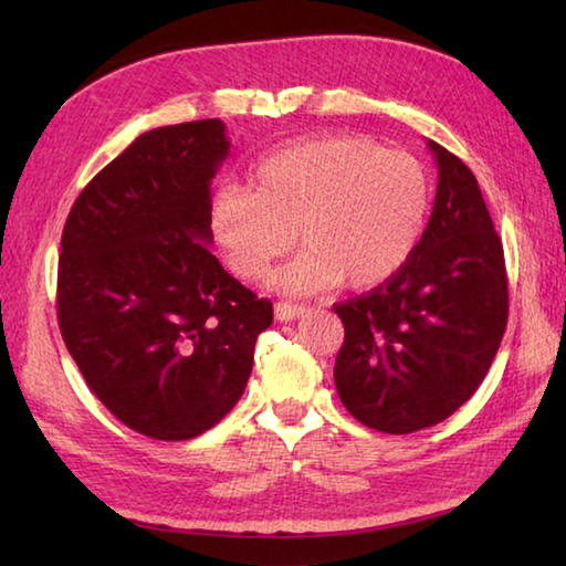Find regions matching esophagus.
I'll return each instance as SVG.
<instances>
[{"mask_svg": "<svg viewBox=\"0 0 566 566\" xmlns=\"http://www.w3.org/2000/svg\"><path fill=\"white\" fill-rule=\"evenodd\" d=\"M303 311H305L303 305H298V303H285V301H277L275 308H273L275 321H293V318L303 316Z\"/></svg>", "mask_w": 566, "mask_h": 566, "instance_id": "esophagus-1", "label": "esophagus"}]
</instances>
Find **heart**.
<instances>
[{
  "instance_id": "1",
  "label": "heart",
  "mask_w": 566,
  "mask_h": 566,
  "mask_svg": "<svg viewBox=\"0 0 566 566\" xmlns=\"http://www.w3.org/2000/svg\"><path fill=\"white\" fill-rule=\"evenodd\" d=\"M431 180L419 157L364 135L305 137L261 157L248 190L212 192L208 230L240 281H258L295 243L277 289L364 291L401 271L423 235Z\"/></svg>"
}]
</instances>
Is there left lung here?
Segmentation results:
<instances>
[{"label": "left lung", "mask_w": 566, "mask_h": 566, "mask_svg": "<svg viewBox=\"0 0 566 566\" xmlns=\"http://www.w3.org/2000/svg\"><path fill=\"white\" fill-rule=\"evenodd\" d=\"M439 188L419 245L374 291L333 305L346 338L338 396L368 429L411 433L467 403L484 381L509 316L504 248L479 182L429 140Z\"/></svg>", "instance_id": "1"}]
</instances>
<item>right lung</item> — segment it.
I'll return each mask as SVG.
<instances>
[{"label":"right lung","mask_w":566,"mask_h":566,"mask_svg":"<svg viewBox=\"0 0 566 566\" xmlns=\"http://www.w3.org/2000/svg\"><path fill=\"white\" fill-rule=\"evenodd\" d=\"M222 119L157 127L92 178L62 230L57 321L115 419L157 441L212 429L243 396L273 303L210 253Z\"/></svg>","instance_id":"1"}]
</instances>
